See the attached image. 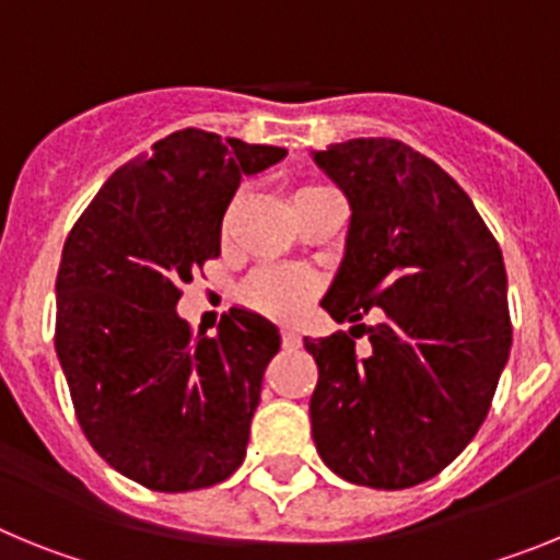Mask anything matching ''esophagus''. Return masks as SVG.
<instances>
[{
  "instance_id": "34e87169",
  "label": "esophagus",
  "mask_w": 560,
  "mask_h": 560,
  "mask_svg": "<svg viewBox=\"0 0 560 560\" xmlns=\"http://www.w3.org/2000/svg\"><path fill=\"white\" fill-rule=\"evenodd\" d=\"M300 345H303L300 334L294 328H283V348H300Z\"/></svg>"
}]
</instances>
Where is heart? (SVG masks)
<instances>
[{
	"mask_svg": "<svg viewBox=\"0 0 560 560\" xmlns=\"http://www.w3.org/2000/svg\"><path fill=\"white\" fill-rule=\"evenodd\" d=\"M316 296V277L303 269H260L241 285V300L249 308L277 319L303 314Z\"/></svg>",
	"mask_w": 560,
	"mask_h": 560,
	"instance_id": "obj_1",
	"label": "heart"
}]
</instances>
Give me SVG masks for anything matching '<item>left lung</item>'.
I'll use <instances>...</instances> for the list:
<instances>
[{
    "label": "left lung",
    "instance_id": "left-lung-1",
    "mask_svg": "<svg viewBox=\"0 0 560 560\" xmlns=\"http://www.w3.org/2000/svg\"><path fill=\"white\" fill-rule=\"evenodd\" d=\"M345 192V257L323 308L348 334L305 336L319 381L316 452L341 479L400 491L438 477L482 427L508 355V275L497 237L438 162L387 137L311 153Z\"/></svg>",
    "mask_w": 560,
    "mask_h": 560
}]
</instances>
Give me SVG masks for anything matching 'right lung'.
<instances>
[{
	"label": "right lung",
	"instance_id": "add662e5",
	"mask_svg": "<svg viewBox=\"0 0 560 560\" xmlns=\"http://www.w3.org/2000/svg\"><path fill=\"white\" fill-rule=\"evenodd\" d=\"M285 153L201 128L171 133L108 176L63 244L56 353L78 423L112 468L153 491H199L246 457L280 330L230 308L215 336H192L176 303L221 255L241 179Z\"/></svg>",
	"mask_w": 560,
	"mask_h": 560
}]
</instances>
